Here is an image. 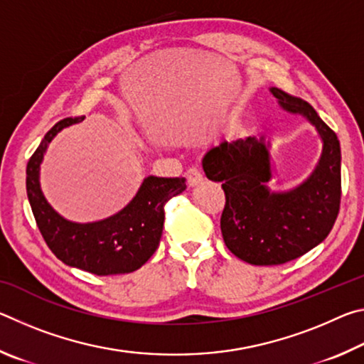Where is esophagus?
Masks as SVG:
<instances>
[{"mask_svg":"<svg viewBox=\"0 0 364 364\" xmlns=\"http://www.w3.org/2000/svg\"><path fill=\"white\" fill-rule=\"evenodd\" d=\"M184 176H186V181H188V186L189 188L199 186V184L204 181V176H202L200 170L196 168V167L188 168V171H186V173H184Z\"/></svg>","mask_w":364,"mask_h":364,"instance_id":"34e87169","label":"esophagus"}]
</instances>
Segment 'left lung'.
Listing matches in <instances>:
<instances>
[{"instance_id":"8db88e82","label":"left lung","mask_w":364,"mask_h":364,"mask_svg":"<svg viewBox=\"0 0 364 364\" xmlns=\"http://www.w3.org/2000/svg\"><path fill=\"white\" fill-rule=\"evenodd\" d=\"M279 106L300 114L323 139L313 173L286 193H273L269 141L249 136L212 147L202 167L221 183L226 204L220 226L226 247L250 264H282L321 244L341 208V143L306 101L279 88L269 90Z\"/></svg>"}]
</instances>
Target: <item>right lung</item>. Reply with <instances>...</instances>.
<instances>
[{"label":"right lung","instance_id":"obj_1","mask_svg":"<svg viewBox=\"0 0 364 364\" xmlns=\"http://www.w3.org/2000/svg\"><path fill=\"white\" fill-rule=\"evenodd\" d=\"M83 117L58 122L27 164V196L48 247L69 267L97 276L132 273L149 260L162 237L167 202L186 189L184 178L147 176L125 208L95 223H73L48 204L40 188V164L51 139Z\"/></svg>","mask_w":364,"mask_h":364}]
</instances>
